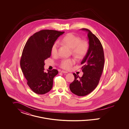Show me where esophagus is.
<instances>
[{"label":"esophagus","mask_w":129,"mask_h":129,"mask_svg":"<svg viewBox=\"0 0 129 129\" xmlns=\"http://www.w3.org/2000/svg\"><path fill=\"white\" fill-rule=\"evenodd\" d=\"M61 73H64V74H67L68 73L67 72H66V71H61Z\"/></svg>","instance_id":"34e87169"}]
</instances>
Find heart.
Listing matches in <instances>:
<instances>
[{
	"instance_id": "heart-1",
	"label": "heart",
	"mask_w": 129,
	"mask_h": 129,
	"mask_svg": "<svg viewBox=\"0 0 129 129\" xmlns=\"http://www.w3.org/2000/svg\"><path fill=\"white\" fill-rule=\"evenodd\" d=\"M60 42L70 47L73 54L78 58L84 56L88 49V44L86 41H81L80 38L72 33L67 34L60 40ZM58 47L59 43L57 42L53 44L51 48V54L53 56L57 55ZM75 62V60L73 58L64 59L60 62V66L64 69L69 70Z\"/></svg>"
}]
</instances>
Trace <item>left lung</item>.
Here are the masks:
<instances>
[{"label": "left lung", "mask_w": 129, "mask_h": 129, "mask_svg": "<svg viewBox=\"0 0 129 129\" xmlns=\"http://www.w3.org/2000/svg\"><path fill=\"white\" fill-rule=\"evenodd\" d=\"M81 29L87 33L89 47L81 63L83 75L80 77L73 74L74 80L70 85V89L74 94L84 96L92 92L98 85L104 66V56L98 38L86 28Z\"/></svg>", "instance_id": "1"}]
</instances>
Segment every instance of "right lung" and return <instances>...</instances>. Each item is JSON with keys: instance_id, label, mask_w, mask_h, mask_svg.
<instances>
[{"instance_id": "1", "label": "right lung", "mask_w": 129, "mask_h": 129, "mask_svg": "<svg viewBox=\"0 0 129 129\" xmlns=\"http://www.w3.org/2000/svg\"><path fill=\"white\" fill-rule=\"evenodd\" d=\"M64 33L53 30L40 31L31 36L25 44L20 66L28 86L37 94H45L53 87V78L58 72L54 69L45 73L44 61L50 57L53 44Z\"/></svg>"}]
</instances>
